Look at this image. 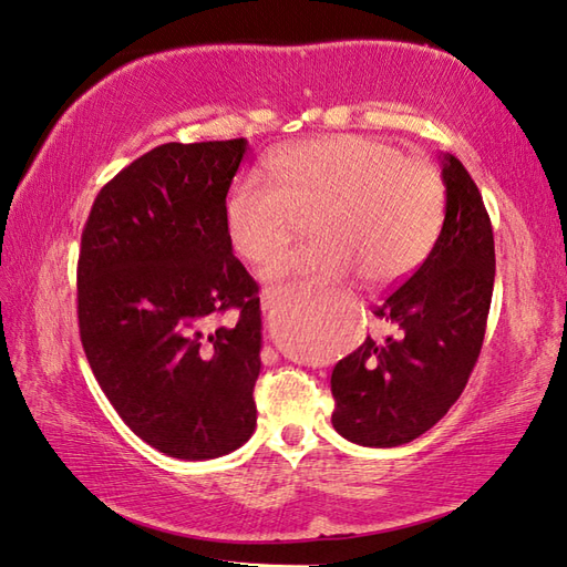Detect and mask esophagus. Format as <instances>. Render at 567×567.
Listing matches in <instances>:
<instances>
[{
  "instance_id": "obj_1",
  "label": "esophagus",
  "mask_w": 567,
  "mask_h": 567,
  "mask_svg": "<svg viewBox=\"0 0 567 567\" xmlns=\"http://www.w3.org/2000/svg\"><path fill=\"white\" fill-rule=\"evenodd\" d=\"M262 302H265V307H268V305H270V292H268V290H265V292H262Z\"/></svg>"
}]
</instances>
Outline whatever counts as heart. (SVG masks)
<instances>
[{
  "instance_id": "b5f03b06",
  "label": "heart",
  "mask_w": 567,
  "mask_h": 567,
  "mask_svg": "<svg viewBox=\"0 0 567 567\" xmlns=\"http://www.w3.org/2000/svg\"><path fill=\"white\" fill-rule=\"evenodd\" d=\"M445 189L436 167L392 143L341 134L285 148L272 173L252 167L226 197L228 244L248 262L268 260L305 214L317 238L270 260L268 277H305L331 290L353 272L388 285L429 256L443 224Z\"/></svg>"
}]
</instances>
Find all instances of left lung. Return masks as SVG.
<instances>
[{"instance_id": "1", "label": "left lung", "mask_w": 567, "mask_h": 567, "mask_svg": "<svg viewBox=\"0 0 567 567\" xmlns=\"http://www.w3.org/2000/svg\"><path fill=\"white\" fill-rule=\"evenodd\" d=\"M445 219L426 260L384 295L372 315L390 323L384 341L336 363L333 429L372 449L419 439L455 404L485 341L495 287V236L475 179L443 155Z\"/></svg>"}]
</instances>
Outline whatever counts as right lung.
Instances as JSON below:
<instances>
[{
    "instance_id": "add662e5",
    "label": "right lung",
    "mask_w": 567,
    "mask_h": 567,
    "mask_svg": "<svg viewBox=\"0 0 567 567\" xmlns=\"http://www.w3.org/2000/svg\"><path fill=\"white\" fill-rule=\"evenodd\" d=\"M246 146L163 143L100 189L82 228L84 355L124 424L183 461L231 453L256 431L260 297L224 221ZM226 310L235 327L212 332Z\"/></svg>"
}]
</instances>
